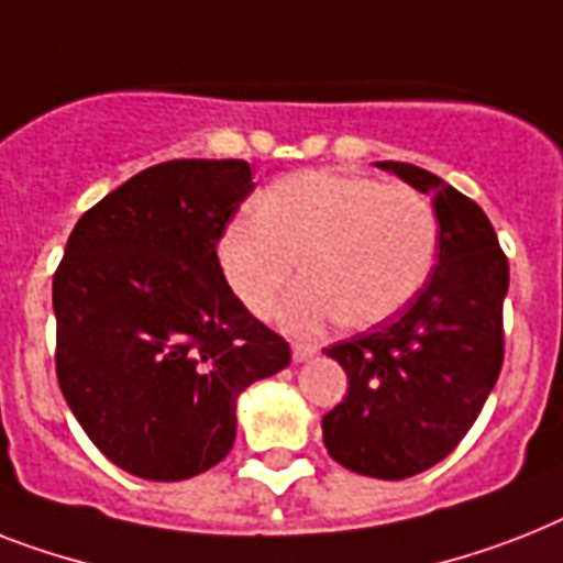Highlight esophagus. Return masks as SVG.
Returning a JSON list of instances; mask_svg holds the SVG:
<instances>
[{"label":"esophagus","instance_id":"34e87169","mask_svg":"<svg viewBox=\"0 0 563 563\" xmlns=\"http://www.w3.org/2000/svg\"><path fill=\"white\" fill-rule=\"evenodd\" d=\"M318 353L312 344H291V358L295 361H309L312 355Z\"/></svg>","mask_w":563,"mask_h":563}]
</instances>
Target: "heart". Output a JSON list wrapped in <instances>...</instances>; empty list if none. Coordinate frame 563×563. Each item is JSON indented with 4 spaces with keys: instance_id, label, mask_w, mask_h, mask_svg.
I'll list each match as a JSON object with an SVG mask.
<instances>
[{
    "instance_id": "obj_1",
    "label": "heart",
    "mask_w": 563,
    "mask_h": 563,
    "mask_svg": "<svg viewBox=\"0 0 563 563\" xmlns=\"http://www.w3.org/2000/svg\"><path fill=\"white\" fill-rule=\"evenodd\" d=\"M440 225L431 202L408 185L344 173H297L257 199L254 222L219 240V266L240 303L268 318L295 280L283 323L318 332L327 323L373 327L422 289Z\"/></svg>"
}]
</instances>
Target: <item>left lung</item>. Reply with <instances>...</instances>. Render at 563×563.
<instances>
[{
    "label": "left lung",
    "mask_w": 563,
    "mask_h": 563,
    "mask_svg": "<svg viewBox=\"0 0 563 563\" xmlns=\"http://www.w3.org/2000/svg\"><path fill=\"white\" fill-rule=\"evenodd\" d=\"M376 164L433 196L440 251L401 312L323 350L350 378L323 445L350 472L405 479L460 445L500 376L509 260L468 196L416 164Z\"/></svg>",
    "instance_id": "8db88e82"
}]
</instances>
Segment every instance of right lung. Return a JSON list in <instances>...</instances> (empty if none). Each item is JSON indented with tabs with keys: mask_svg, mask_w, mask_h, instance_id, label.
<instances>
[{
	"mask_svg": "<svg viewBox=\"0 0 563 563\" xmlns=\"http://www.w3.org/2000/svg\"><path fill=\"white\" fill-rule=\"evenodd\" d=\"M251 190L249 162L176 158L103 196L68 236L54 274L59 390L135 477L176 483L225 460L240 393L291 361L217 257Z\"/></svg>",
	"mask_w": 563,
	"mask_h": 563,
	"instance_id": "add662e5",
	"label": "right lung"
}]
</instances>
